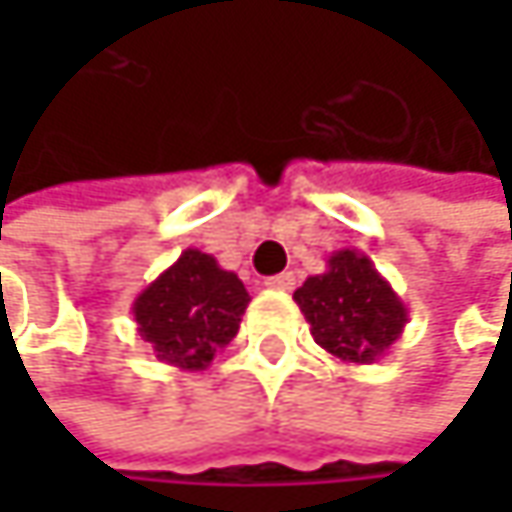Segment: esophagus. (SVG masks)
I'll list each match as a JSON object with an SVG mask.
<instances>
[{
	"mask_svg": "<svg viewBox=\"0 0 512 512\" xmlns=\"http://www.w3.org/2000/svg\"><path fill=\"white\" fill-rule=\"evenodd\" d=\"M293 284H296V275L293 272H281V275L266 278V287L269 290H293Z\"/></svg>",
	"mask_w": 512,
	"mask_h": 512,
	"instance_id": "obj_1",
	"label": "esophagus"
}]
</instances>
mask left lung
I'll list each match as a JSON object with an SVG mask.
<instances>
[{
	"instance_id": "obj_1",
	"label": "left lung",
	"mask_w": 512,
	"mask_h": 512,
	"mask_svg": "<svg viewBox=\"0 0 512 512\" xmlns=\"http://www.w3.org/2000/svg\"><path fill=\"white\" fill-rule=\"evenodd\" d=\"M314 341L344 364H373L403 335L409 308L358 249L332 252L326 272L293 293Z\"/></svg>"
}]
</instances>
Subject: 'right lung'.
I'll list each match as a JSON object with an SVG mask.
<instances>
[{
	"mask_svg": "<svg viewBox=\"0 0 512 512\" xmlns=\"http://www.w3.org/2000/svg\"><path fill=\"white\" fill-rule=\"evenodd\" d=\"M252 296L237 272L213 255L186 249L136 296L133 320L156 361L204 370L240 332Z\"/></svg>",
	"mask_w": 512,
	"mask_h": 512,
	"instance_id": "right-lung-1",
	"label": "right lung"
}]
</instances>
